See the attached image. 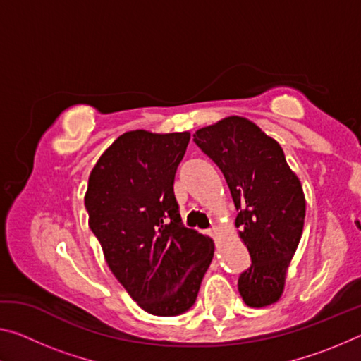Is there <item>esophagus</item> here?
I'll list each match as a JSON object with an SVG mask.
<instances>
[{
	"mask_svg": "<svg viewBox=\"0 0 361 361\" xmlns=\"http://www.w3.org/2000/svg\"><path fill=\"white\" fill-rule=\"evenodd\" d=\"M210 234L213 237H219V234H221V228H219V226H213V228L210 229Z\"/></svg>",
	"mask_w": 361,
	"mask_h": 361,
	"instance_id": "34e87169",
	"label": "esophagus"
}]
</instances>
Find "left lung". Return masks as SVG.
Listing matches in <instances>:
<instances>
[{
	"mask_svg": "<svg viewBox=\"0 0 361 361\" xmlns=\"http://www.w3.org/2000/svg\"><path fill=\"white\" fill-rule=\"evenodd\" d=\"M192 137L223 172L239 210L235 228L252 256V266L239 277L243 302L250 307L277 302L302 235L301 181L276 140L242 116L202 127Z\"/></svg>",
	"mask_w": 361,
	"mask_h": 361,
	"instance_id": "8db88e82",
	"label": "left lung"
}]
</instances>
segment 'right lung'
I'll list each match as a JSON object with an SVG mask.
<instances>
[{"label": "right lung", "instance_id": "add662e5", "mask_svg": "<svg viewBox=\"0 0 361 361\" xmlns=\"http://www.w3.org/2000/svg\"><path fill=\"white\" fill-rule=\"evenodd\" d=\"M189 138V132L122 133L97 161L84 195L109 271L159 317L191 307L215 252L209 235L183 226L173 194Z\"/></svg>", "mask_w": 361, "mask_h": 361}]
</instances>
